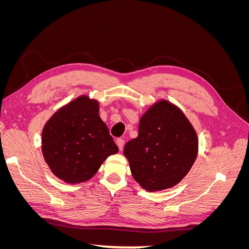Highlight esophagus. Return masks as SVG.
I'll return each instance as SVG.
<instances>
[{
	"label": "esophagus",
	"instance_id": "obj_1",
	"mask_svg": "<svg viewBox=\"0 0 249 249\" xmlns=\"http://www.w3.org/2000/svg\"><path fill=\"white\" fill-rule=\"evenodd\" d=\"M116 144H117L119 150H123V148H124V140L122 139V138L116 139Z\"/></svg>",
	"mask_w": 249,
	"mask_h": 249
}]
</instances>
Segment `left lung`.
Wrapping results in <instances>:
<instances>
[{
	"label": "left lung",
	"mask_w": 249,
	"mask_h": 249,
	"mask_svg": "<svg viewBox=\"0 0 249 249\" xmlns=\"http://www.w3.org/2000/svg\"><path fill=\"white\" fill-rule=\"evenodd\" d=\"M197 153L193 125L182 110L166 100L147 109L140 118L138 137L124 148L133 178L149 192L178 184L190 171Z\"/></svg>",
	"instance_id": "left-lung-1"
}]
</instances>
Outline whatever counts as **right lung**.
I'll return each mask as SVG.
<instances>
[{"label":"right lung","instance_id":"1","mask_svg":"<svg viewBox=\"0 0 249 249\" xmlns=\"http://www.w3.org/2000/svg\"><path fill=\"white\" fill-rule=\"evenodd\" d=\"M100 103L78 96L58 109L44 124L41 150L54 175L69 184L94 177L104 161L118 152L100 117Z\"/></svg>","mask_w":249,"mask_h":249}]
</instances>
